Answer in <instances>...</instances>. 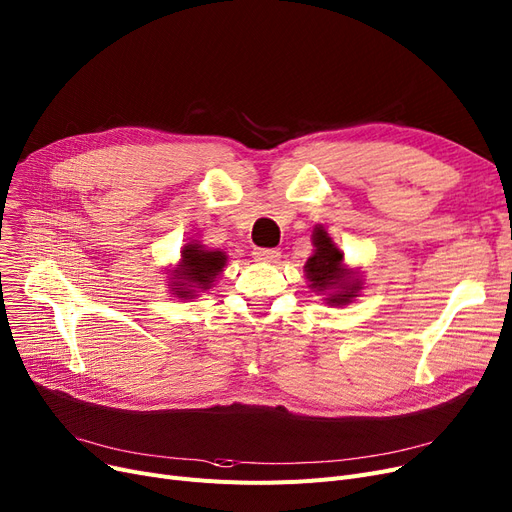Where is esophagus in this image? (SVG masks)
Listing matches in <instances>:
<instances>
[{
	"label": "esophagus",
	"instance_id": "esophagus-1",
	"mask_svg": "<svg viewBox=\"0 0 512 512\" xmlns=\"http://www.w3.org/2000/svg\"><path fill=\"white\" fill-rule=\"evenodd\" d=\"M252 256H254V260H258V262H275L281 254H279V250H275V248H256V250L252 252Z\"/></svg>",
	"mask_w": 512,
	"mask_h": 512
}]
</instances>
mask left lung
<instances>
[{"mask_svg":"<svg viewBox=\"0 0 512 512\" xmlns=\"http://www.w3.org/2000/svg\"><path fill=\"white\" fill-rule=\"evenodd\" d=\"M314 254L306 262V275L312 289L327 291L337 289L335 294H329L331 304H348L358 294V279H348V271L342 266L344 254L331 241L329 233L323 227H316L312 233Z\"/></svg>","mask_w":512,"mask_h":512,"instance_id":"obj_1","label":"left lung"}]
</instances>
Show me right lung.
Masks as SVG:
<instances>
[{"instance_id": "right-lung-1", "label": "right lung", "mask_w": 512, "mask_h": 512, "mask_svg": "<svg viewBox=\"0 0 512 512\" xmlns=\"http://www.w3.org/2000/svg\"><path fill=\"white\" fill-rule=\"evenodd\" d=\"M227 256L223 252H208L200 243H187L181 252V264L173 279H177V296L191 298L196 289H208L216 275L223 271Z\"/></svg>"}]
</instances>
